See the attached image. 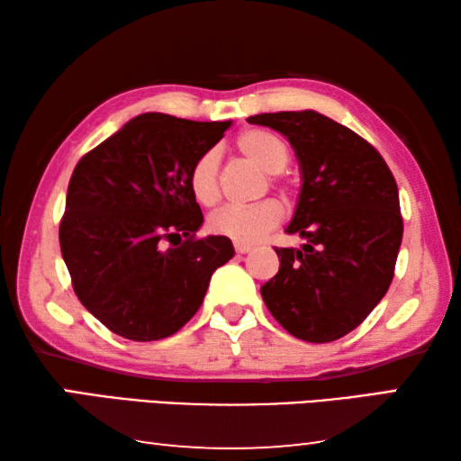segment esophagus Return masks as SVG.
Masks as SVG:
<instances>
[{"label": "esophagus", "mask_w": 461, "mask_h": 461, "mask_svg": "<svg viewBox=\"0 0 461 461\" xmlns=\"http://www.w3.org/2000/svg\"><path fill=\"white\" fill-rule=\"evenodd\" d=\"M233 248H236V252H238V254H248L249 249H252V246H248V244H238V241H236V244H233Z\"/></svg>", "instance_id": "34e87169"}]
</instances>
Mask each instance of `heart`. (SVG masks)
Listing matches in <instances>:
<instances>
[{
    "label": "heart",
    "mask_w": 461,
    "mask_h": 461,
    "mask_svg": "<svg viewBox=\"0 0 461 461\" xmlns=\"http://www.w3.org/2000/svg\"><path fill=\"white\" fill-rule=\"evenodd\" d=\"M238 152L268 173V183L278 181V173L288 165L291 150L275 131L246 130L236 140ZM189 186L193 197L205 207L220 201V154L215 150L203 152L189 173ZM283 220V207L276 201L267 199L249 207H228L209 217V230L220 236L231 238L238 244H254L264 233L275 230Z\"/></svg>",
    "instance_id": "obj_1"
}]
</instances>
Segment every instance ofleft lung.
<instances>
[{
    "mask_svg": "<svg viewBox=\"0 0 461 461\" xmlns=\"http://www.w3.org/2000/svg\"><path fill=\"white\" fill-rule=\"evenodd\" d=\"M293 146L301 189L286 233L301 248H276L280 268L260 293L272 317L303 341L327 343L356 330L386 294L402 241L399 189L382 156L327 115L258 113Z\"/></svg>",
    "mask_w": 461,
    "mask_h": 461,
    "instance_id": "1",
    "label": "left lung"
}]
</instances>
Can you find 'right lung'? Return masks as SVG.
I'll use <instances>...</instances> for the list:
<instances>
[{
  "label": "right lung",
  "instance_id": "add662e5",
  "mask_svg": "<svg viewBox=\"0 0 461 461\" xmlns=\"http://www.w3.org/2000/svg\"><path fill=\"white\" fill-rule=\"evenodd\" d=\"M230 126L142 113L75 167L59 231L62 260L85 309L122 338L176 333L236 254L225 236L194 238L203 213L189 186L194 160Z\"/></svg>",
  "mask_w": 461,
  "mask_h": 461
}]
</instances>
